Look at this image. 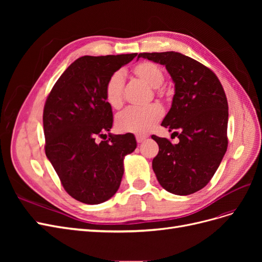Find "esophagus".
<instances>
[{"mask_svg": "<svg viewBox=\"0 0 262 262\" xmlns=\"http://www.w3.org/2000/svg\"><path fill=\"white\" fill-rule=\"evenodd\" d=\"M136 139H137V142L138 143H142V142H144L145 141V137H143V136H137L136 137Z\"/></svg>", "mask_w": 262, "mask_h": 262, "instance_id": "esophagus-1", "label": "esophagus"}]
</instances>
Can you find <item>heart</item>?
I'll return each instance as SVG.
<instances>
[{"instance_id": "heart-1", "label": "heart", "mask_w": 262, "mask_h": 262, "mask_svg": "<svg viewBox=\"0 0 262 262\" xmlns=\"http://www.w3.org/2000/svg\"><path fill=\"white\" fill-rule=\"evenodd\" d=\"M132 73L142 82L148 86L157 89L164 81L162 69L149 61L139 62L132 69ZM124 77L121 72H115L108 78L105 85V100L112 108H119L123 100ZM163 110L158 106H149L146 108L130 107L119 114L116 119V126L120 132L134 133L144 136L154 128L161 120Z\"/></svg>"}]
</instances>
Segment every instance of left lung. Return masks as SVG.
I'll list each match as a JSON object with an SVG mask.
<instances>
[{"mask_svg":"<svg viewBox=\"0 0 262 262\" xmlns=\"http://www.w3.org/2000/svg\"><path fill=\"white\" fill-rule=\"evenodd\" d=\"M140 58L164 66L175 84L162 125L178 137L179 143L152 136L160 147L152 163L156 178L170 193H194L209 184L227 149L228 105L223 86L209 68L179 52H144Z\"/></svg>","mask_w":262,"mask_h":262,"instance_id":"8db88e82","label":"left lung"}]
</instances>
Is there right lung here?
<instances>
[{"label":"right lung","instance_id":"1","mask_svg":"<svg viewBox=\"0 0 262 262\" xmlns=\"http://www.w3.org/2000/svg\"><path fill=\"white\" fill-rule=\"evenodd\" d=\"M138 53L84 55L54 84L43 108L46 155L66 191L86 204L110 199L121 184L123 158L137 147L133 134H109L113 110L105 100L108 78ZM104 139V138H102Z\"/></svg>","mask_w":262,"mask_h":262}]
</instances>
